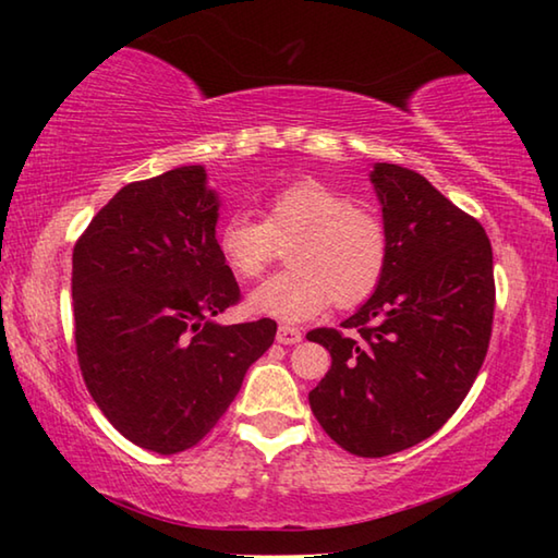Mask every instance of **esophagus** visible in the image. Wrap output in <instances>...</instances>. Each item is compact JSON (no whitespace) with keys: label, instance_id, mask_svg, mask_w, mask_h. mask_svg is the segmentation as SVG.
<instances>
[{"label":"esophagus","instance_id":"1","mask_svg":"<svg viewBox=\"0 0 558 558\" xmlns=\"http://www.w3.org/2000/svg\"><path fill=\"white\" fill-rule=\"evenodd\" d=\"M276 339H278L280 344H298L300 339H302V332H300V327L280 325V327H278V335H276Z\"/></svg>","mask_w":558,"mask_h":558}]
</instances>
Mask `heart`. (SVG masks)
Returning a JSON list of instances; mask_svg holds the SVG:
<instances>
[{"mask_svg":"<svg viewBox=\"0 0 558 558\" xmlns=\"http://www.w3.org/2000/svg\"><path fill=\"white\" fill-rule=\"evenodd\" d=\"M290 270L248 298L256 315L305 323L335 300L354 307L374 295L389 266V235L372 211L317 179L282 186L266 204V221L231 214L216 229V248L235 278H260L289 243Z\"/></svg>","mask_w":558,"mask_h":558,"instance_id":"obj_1","label":"heart"}]
</instances>
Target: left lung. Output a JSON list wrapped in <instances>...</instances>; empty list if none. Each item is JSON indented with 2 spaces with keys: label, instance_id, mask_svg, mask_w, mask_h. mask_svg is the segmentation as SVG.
Returning a JSON list of instances; mask_svg holds the SVG:
<instances>
[{
  "label": "left lung",
  "instance_id": "8db88e82",
  "mask_svg": "<svg viewBox=\"0 0 558 558\" xmlns=\"http://www.w3.org/2000/svg\"><path fill=\"white\" fill-rule=\"evenodd\" d=\"M389 266L342 327H317L332 366L310 409L337 446L384 458L430 438L485 362L495 315L493 245L483 226L426 177L374 165Z\"/></svg>",
  "mask_w": 558,
  "mask_h": 558
}]
</instances>
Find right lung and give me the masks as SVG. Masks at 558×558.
<instances>
[{
    "instance_id": "1",
    "label": "right lung",
    "mask_w": 558,
    "mask_h": 558,
    "mask_svg": "<svg viewBox=\"0 0 558 558\" xmlns=\"http://www.w3.org/2000/svg\"><path fill=\"white\" fill-rule=\"evenodd\" d=\"M202 165L122 186L73 248L75 352L102 415L135 446L194 448L276 339V319L216 325L241 300L216 248Z\"/></svg>"
}]
</instances>
